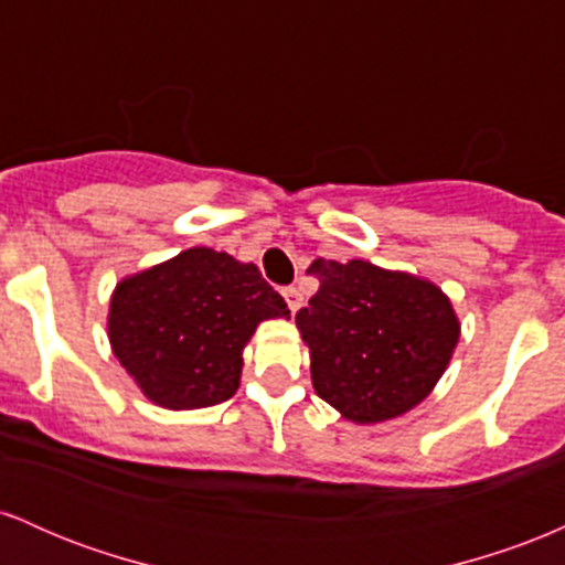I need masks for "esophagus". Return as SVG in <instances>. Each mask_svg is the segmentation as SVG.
Instances as JSON below:
<instances>
[{"mask_svg": "<svg viewBox=\"0 0 565 565\" xmlns=\"http://www.w3.org/2000/svg\"><path fill=\"white\" fill-rule=\"evenodd\" d=\"M281 295H284V300H287L291 313H295V310L302 305V295H300V291H297V287H284Z\"/></svg>", "mask_w": 565, "mask_h": 565, "instance_id": "obj_1", "label": "esophagus"}]
</instances>
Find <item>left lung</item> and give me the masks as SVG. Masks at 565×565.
<instances>
[{"label": "left lung", "instance_id": "1", "mask_svg": "<svg viewBox=\"0 0 565 565\" xmlns=\"http://www.w3.org/2000/svg\"><path fill=\"white\" fill-rule=\"evenodd\" d=\"M319 291L297 310L316 393L350 423H382L433 391L459 340L449 297L366 260H313Z\"/></svg>", "mask_w": 565, "mask_h": 565}]
</instances>
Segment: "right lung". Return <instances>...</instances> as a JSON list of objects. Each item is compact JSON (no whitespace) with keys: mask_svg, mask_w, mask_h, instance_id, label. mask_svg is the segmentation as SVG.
<instances>
[{"mask_svg":"<svg viewBox=\"0 0 565 565\" xmlns=\"http://www.w3.org/2000/svg\"><path fill=\"white\" fill-rule=\"evenodd\" d=\"M278 316L287 302L257 265L193 246L116 287L108 337L153 404L201 408L236 393L244 345Z\"/></svg>","mask_w":565,"mask_h":565,"instance_id":"obj_1","label":"right lung"}]
</instances>
